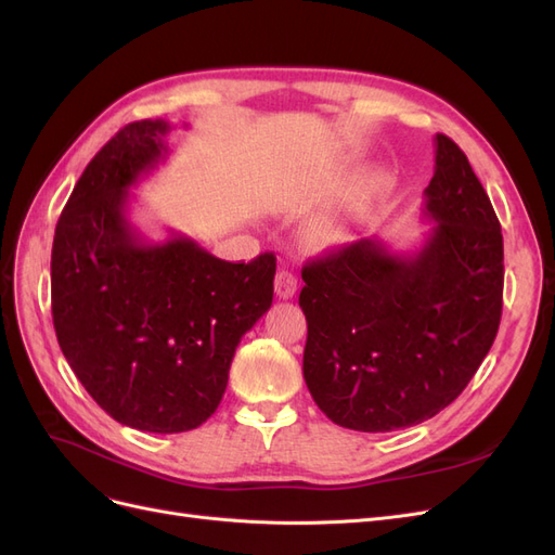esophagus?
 Masks as SVG:
<instances>
[{"instance_id":"34e87169","label":"esophagus","mask_w":555,"mask_h":555,"mask_svg":"<svg viewBox=\"0 0 555 555\" xmlns=\"http://www.w3.org/2000/svg\"><path fill=\"white\" fill-rule=\"evenodd\" d=\"M296 287H298L296 275L292 271H284V268H282V271L275 275V294L287 300L296 294Z\"/></svg>"}]
</instances>
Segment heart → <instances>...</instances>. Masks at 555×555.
<instances>
[{
  "instance_id": "obj_1",
  "label": "heart",
  "mask_w": 555,
  "mask_h": 555,
  "mask_svg": "<svg viewBox=\"0 0 555 555\" xmlns=\"http://www.w3.org/2000/svg\"><path fill=\"white\" fill-rule=\"evenodd\" d=\"M386 184H389V178L386 173L377 171L371 173L365 180V192L367 194H379ZM347 241V227L338 220H326V222H319L312 231H310V243L314 247H335Z\"/></svg>"
}]
</instances>
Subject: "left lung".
<instances>
[{"mask_svg":"<svg viewBox=\"0 0 555 555\" xmlns=\"http://www.w3.org/2000/svg\"><path fill=\"white\" fill-rule=\"evenodd\" d=\"M433 227L412 257L379 238L304 266V377L333 424L386 433L426 422L456 400L498 335L502 231L463 150L435 137L424 192Z\"/></svg>","mask_w":555,"mask_h":555,"instance_id":"obj_1","label":"left lung"}]
</instances>
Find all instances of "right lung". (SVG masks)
<instances>
[{"label": "right lung", "mask_w": 555, "mask_h": 555, "mask_svg": "<svg viewBox=\"0 0 555 555\" xmlns=\"http://www.w3.org/2000/svg\"><path fill=\"white\" fill-rule=\"evenodd\" d=\"M171 125L120 129L82 171L55 227L53 324L72 371L115 422L198 428L217 410L243 335L273 304L275 255L212 257L188 236L147 243L129 188L164 159Z\"/></svg>", "instance_id": "obj_1"}]
</instances>
